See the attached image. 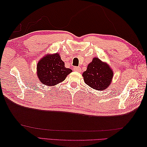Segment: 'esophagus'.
I'll return each instance as SVG.
<instances>
[{
  "mask_svg": "<svg viewBox=\"0 0 147 147\" xmlns=\"http://www.w3.org/2000/svg\"><path fill=\"white\" fill-rule=\"evenodd\" d=\"M74 70L75 71H78V72H81L82 70H81V67H74Z\"/></svg>",
  "mask_w": 147,
  "mask_h": 147,
  "instance_id": "34e87169",
  "label": "esophagus"
}]
</instances>
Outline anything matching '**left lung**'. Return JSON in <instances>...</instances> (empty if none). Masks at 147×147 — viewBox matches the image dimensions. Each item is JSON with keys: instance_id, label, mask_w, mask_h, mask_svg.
<instances>
[{"instance_id": "1", "label": "left lung", "mask_w": 147, "mask_h": 147, "mask_svg": "<svg viewBox=\"0 0 147 147\" xmlns=\"http://www.w3.org/2000/svg\"><path fill=\"white\" fill-rule=\"evenodd\" d=\"M82 76L86 85L101 91L111 85L113 71L107 63L101 61L98 57H94Z\"/></svg>"}]
</instances>
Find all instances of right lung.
I'll return each instance as SVG.
<instances>
[{
	"mask_svg": "<svg viewBox=\"0 0 147 147\" xmlns=\"http://www.w3.org/2000/svg\"><path fill=\"white\" fill-rule=\"evenodd\" d=\"M71 72V69L65 67L57 53L45 55L37 64V76L40 82L49 86L62 82Z\"/></svg>",
	"mask_w": 147,
	"mask_h": 147,
	"instance_id": "right-lung-1",
	"label": "right lung"
}]
</instances>
